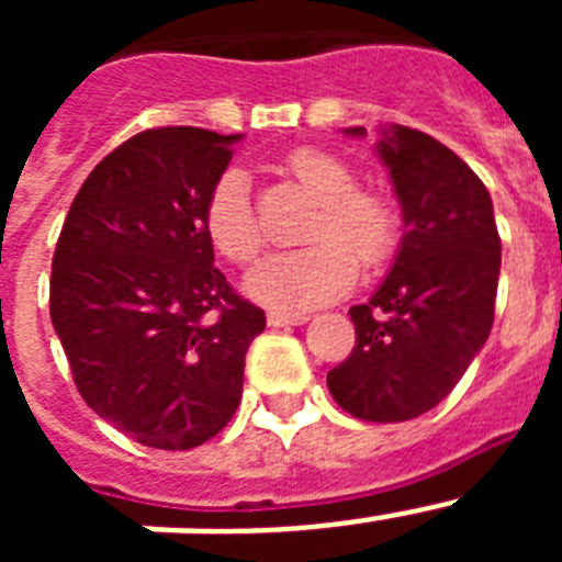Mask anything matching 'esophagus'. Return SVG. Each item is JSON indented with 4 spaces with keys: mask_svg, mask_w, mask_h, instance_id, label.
<instances>
[{
    "mask_svg": "<svg viewBox=\"0 0 562 562\" xmlns=\"http://www.w3.org/2000/svg\"><path fill=\"white\" fill-rule=\"evenodd\" d=\"M310 317L306 315H284V312H270L267 324L270 326H304Z\"/></svg>",
    "mask_w": 562,
    "mask_h": 562,
    "instance_id": "obj_1",
    "label": "esophagus"
}]
</instances>
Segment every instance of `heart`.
I'll return each instance as SVG.
<instances>
[{"mask_svg":"<svg viewBox=\"0 0 562 562\" xmlns=\"http://www.w3.org/2000/svg\"><path fill=\"white\" fill-rule=\"evenodd\" d=\"M286 168L297 186L321 202L304 250L272 252L245 278V290L276 310H315L342 297L357 281V258L376 267L396 245V211L380 193L357 188V173L340 157L321 148H297ZM205 233L211 245L233 261L247 265L261 250V227L241 168H231L211 188L205 202Z\"/></svg>","mask_w":562,"mask_h":562,"instance_id":"b5f03b06","label":"heart"}]
</instances>
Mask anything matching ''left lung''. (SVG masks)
<instances>
[{"instance_id": "1", "label": "left lung", "mask_w": 562, "mask_h": 562, "mask_svg": "<svg viewBox=\"0 0 562 562\" xmlns=\"http://www.w3.org/2000/svg\"><path fill=\"white\" fill-rule=\"evenodd\" d=\"M342 132L366 137L362 126ZM374 151L389 168L405 233L385 281L349 310L357 342L326 385L357 419L405 422L436 408L484 349L501 238L484 182L430 134L391 123Z\"/></svg>"}]
</instances>
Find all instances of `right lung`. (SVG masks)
<instances>
[{
  "mask_svg": "<svg viewBox=\"0 0 562 562\" xmlns=\"http://www.w3.org/2000/svg\"><path fill=\"white\" fill-rule=\"evenodd\" d=\"M241 134H134L89 173L53 256L49 317L83 402L157 450L205 445L236 414L265 312L231 290L205 202Z\"/></svg>",
  "mask_w": 562,
  "mask_h": 562,
  "instance_id": "add662e5",
  "label": "right lung"
}]
</instances>
